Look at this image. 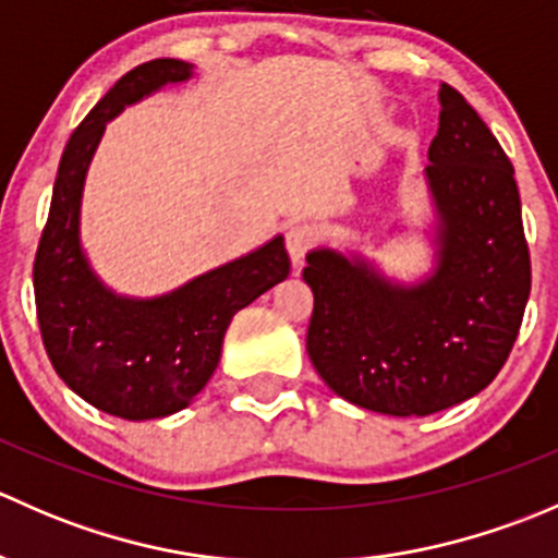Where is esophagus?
<instances>
[{
	"label": "esophagus",
	"mask_w": 558,
	"mask_h": 558,
	"mask_svg": "<svg viewBox=\"0 0 558 558\" xmlns=\"http://www.w3.org/2000/svg\"><path fill=\"white\" fill-rule=\"evenodd\" d=\"M315 240L318 238H315L313 227H307V223H294V227L286 229V251H289L294 267L305 262L307 253L315 247Z\"/></svg>",
	"instance_id": "34e87169"
}]
</instances>
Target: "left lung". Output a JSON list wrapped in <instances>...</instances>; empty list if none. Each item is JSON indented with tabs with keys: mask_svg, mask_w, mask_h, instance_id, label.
I'll list each match as a JSON object with an SVG mask.
<instances>
[{
	"mask_svg": "<svg viewBox=\"0 0 558 558\" xmlns=\"http://www.w3.org/2000/svg\"><path fill=\"white\" fill-rule=\"evenodd\" d=\"M437 264L391 283L362 256L307 253V353L324 384L364 410L432 415L483 391L508 362L532 289L521 196L502 145L456 88L440 86L426 165Z\"/></svg>",
	"mask_w": 558,
	"mask_h": 558,
	"instance_id": "1",
	"label": "left lung"
}]
</instances>
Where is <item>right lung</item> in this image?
<instances>
[{"label": "right lung", "mask_w": 558, "mask_h": 558, "mask_svg": "<svg viewBox=\"0 0 558 558\" xmlns=\"http://www.w3.org/2000/svg\"><path fill=\"white\" fill-rule=\"evenodd\" d=\"M191 77V64L154 59L134 66L72 132L48 223L35 256V302L50 364L77 397L126 421L165 418L205 388L221 359L232 315L289 278L283 238L189 280L172 294L129 300L112 294L81 247V196L105 123L167 83Z\"/></svg>", "instance_id": "right-lung-1"}]
</instances>
